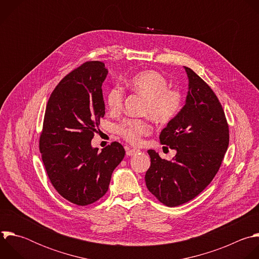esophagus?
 Instances as JSON below:
<instances>
[{
    "mask_svg": "<svg viewBox=\"0 0 259 259\" xmlns=\"http://www.w3.org/2000/svg\"><path fill=\"white\" fill-rule=\"evenodd\" d=\"M139 152H140V150H138V149H127L126 150V155H127V156H133V155H135Z\"/></svg>",
    "mask_w": 259,
    "mask_h": 259,
    "instance_id": "obj_1",
    "label": "esophagus"
}]
</instances>
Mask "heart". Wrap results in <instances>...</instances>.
<instances>
[{
    "label": "heart",
    "mask_w": 259,
    "mask_h": 259,
    "mask_svg": "<svg viewBox=\"0 0 259 259\" xmlns=\"http://www.w3.org/2000/svg\"><path fill=\"white\" fill-rule=\"evenodd\" d=\"M167 78L156 70H143L127 80V87L146 98L143 114L149 115L159 123H166L180 112L183 95L180 90L168 87ZM124 93L119 87L111 88L106 95V105L111 112H119L122 108ZM117 134L131 145H139L142 137L151 132L147 119H126L116 127Z\"/></svg>",
    "instance_id": "1"
}]
</instances>
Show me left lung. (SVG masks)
I'll return each mask as SVG.
<instances>
[{"instance_id": "1", "label": "left lung", "mask_w": 259, "mask_h": 259, "mask_svg": "<svg viewBox=\"0 0 259 259\" xmlns=\"http://www.w3.org/2000/svg\"><path fill=\"white\" fill-rule=\"evenodd\" d=\"M186 104L160 134V142L177 151L171 161L148 150L151 165L146 172L148 190L162 204L175 207L207 187L218 174L227 152L230 131L221 102L212 89L191 68Z\"/></svg>"}]
</instances>
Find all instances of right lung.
<instances>
[{
	"label": "right lung",
	"mask_w": 259,
	"mask_h": 259,
	"mask_svg": "<svg viewBox=\"0 0 259 259\" xmlns=\"http://www.w3.org/2000/svg\"><path fill=\"white\" fill-rule=\"evenodd\" d=\"M107 73L101 61L84 62L60 80L46 107L38 143L41 159L55 190L78 206L106 194L125 155L118 142L101 152L91 146L105 114L102 83Z\"/></svg>",
	"instance_id": "add662e5"
}]
</instances>
